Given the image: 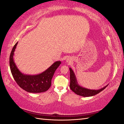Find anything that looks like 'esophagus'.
<instances>
[{
    "instance_id": "esophagus-1",
    "label": "esophagus",
    "mask_w": 124,
    "mask_h": 124,
    "mask_svg": "<svg viewBox=\"0 0 124 124\" xmlns=\"http://www.w3.org/2000/svg\"><path fill=\"white\" fill-rule=\"evenodd\" d=\"M72 59L71 58V57H68V58L66 59V62L67 63H69V64H71L72 62Z\"/></svg>"
}]
</instances>
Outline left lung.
<instances>
[{
    "mask_svg": "<svg viewBox=\"0 0 124 124\" xmlns=\"http://www.w3.org/2000/svg\"><path fill=\"white\" fill-rule=\"evenodd\" d=\"M69 69L70 71V87L73 92L77 95L83 97L92 96L100 93L108 85L107 84L105 86L101 88V89L99 90H91L82 87L78 84L74 71L72 70V69L71 68H70Z\"/></svg>",
    "mask_w": 124,
    "mask_h": 124,
    "instance_id": "left-lung-1",
    "label": "left lung"
}]
</instances>
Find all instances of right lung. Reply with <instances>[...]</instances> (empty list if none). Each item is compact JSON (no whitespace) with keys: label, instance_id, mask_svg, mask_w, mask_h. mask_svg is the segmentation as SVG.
Wrapping results in <instances>:
<instances>
[{"label":"right lung","instance_id":"right-lung-1","mask_svg":"<svg viewBox=\"0 0 124 124\" xmlns=\"http://www.w3.org/2000/svg\"><path fill=\"white\" fill-rule=\"evenodd\" d=\"M18 42L13 47L9 58V65L11 74L15 81L21 88L29 93H42L46 91L51 85V80L61 61H56L41 73L37 75L23 74L17 68L14 61V52Z\"/></svg>","mask_w":124,"mask_h":124}]
</instances>
